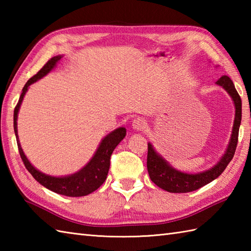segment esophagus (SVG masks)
I'll list each match as a JSON object with an SVG mask.
<instances>
[{
	"mask_svg": "<svg viewBox=\"0 0 251 251\" xmlns=\"http://www.w3.org/2000/svg\"><path fill=\"white\" fill-rule=\"evenodd\" d=\"M132 128L135 130H143L145 128H147V121L142 117H137L134 121H132Z\"/></svg>",
	"mask_w": 251,
	"mask_h": 251,
	"instance_id": "esophagus-1",
	"label": "esophagus"
}]
</instances>
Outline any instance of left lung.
Segmentation results:
<instances>
[{"label": "left lung", "instance_id": "8db88e82", "mask_svg": "<svg viewBox=\"0 0 251 251\" xmlns=\"http://www.w3.org/2000/svg\"><path fill=\"white\" fill-rule=\"evenodd\" d=\"M217 85L223 87L231 96L235 105V119H234L233 129L230 143H228L225 155L214 167L199 174H186L175 169L170 164L154 150L150 142L148 143V159L147 167L151 180L159 188L170 192V193H188L195 191L217 179L225 172L226 166L232 161L235 154L238 142V130L242 121V99L232 82V79L223 75L216 82Z\"/></svg>", "mask_w": 251, "mask_h": 251}]
</instances>
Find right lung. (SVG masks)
Masks as SVG:
<instances>
[{
  "label": "right lung",
  "instance_id": "right-lung-1",
  "mask_svg": "<svg viewBox=\"0 0 251 251\" xmlns=\"http://www.w3.org/2000/svg\"><path fill=\"white\" fill-rule=\"evenodd\" d=\"M61 57L62 56L52 57L51 59H50L45 63L44 67L42 68L34 76H32L29 81L25 83L23 88V93H21L20 98L18 100V103L15 106L14 110V130L16 139H17L20 157L23 159L25 168L28 169V172L32 175V177H33L37 182L45 186L46 189L55 192L57 194L71 197H79L93 193L94 191L97 190L99 186L104 182L106 176H108L109 173L110 158L112 153H113L116 146L125 138L126 129L124 127H120V128H117L110 132L109 135H106L102 139V141L100 142L97 151H96L94 156L87 163L86 166H84L81 170H78L75 174L66 176V177H52V176L41 173L40 170H37L35 167H33V165L29 162V159L25 155L19 142L17 131V117L19 108L30 85L36 82L37 79L45 76L47 73H50L52 69L56 67L57 62L61 59Z\"/></svg>",
  "mask_w": 251,
  "mask_h": 251
}]
</instances>
